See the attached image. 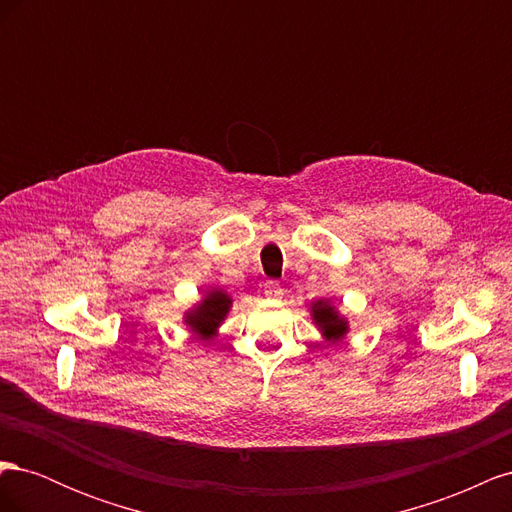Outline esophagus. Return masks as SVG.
Returning a JSON list of instances; mask_svg holds the SVG:
<instances>
[{"label": "esophagus", "instance_id": "1", "mask_svg": "<svg viewBox=\"0 0 512 512\" xmlns=\"http://www.w3.org/2000/svg\"><path fill=\"white\" fill-rule=\"evenodd\" d=\"M265 294L269 299H280L282 297V286H280V282H267L265 284Z\"/></svg>", "mask_w": 512, "mask_h": 512}]
</instances>
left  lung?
Listing matches in <instances>:
<instances>
[{
    "label": "left lung",
    "instance_id": "8db88e82",
    "mask_svg": "<svg viewBox=\"0 0 512 512\" xmlns=\"http://www.w3.org/2000/svg\"><path fill=\"white\" fill-rule=\"evenodd\" d=\"M312 312H314L316 324H318V327L324 331V335H327L329 339L344 337V333H346V322L335 314V309H333L331 305H327L324 301H318V303L312 307Z\"/></svg>",
    "mask_w": 512,
    "mask_h": 512
}]
</instances>
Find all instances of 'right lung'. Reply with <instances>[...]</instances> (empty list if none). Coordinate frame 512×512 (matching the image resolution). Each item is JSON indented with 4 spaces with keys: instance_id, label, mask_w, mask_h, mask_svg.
<instances>
[{
    "instance_id": "right-lung-1",
    "label": "right lung",
    "mask_w": 512,
    "mask_h": 512,
    "mask_svg": "<svg viewBox=\"0 0 512 512\" xmlns=\"http://www.w3.org/2000/svg\"><path fill=\"white\" fill-rule=\"evenodd\" d=\"M228 307H230L228 294L220 292V290H213L207 294L203 305H200L194 314L188 316V324L194 331L209 337L213 333V329L224 320Z\"/></svg>"
}]
</instances>
